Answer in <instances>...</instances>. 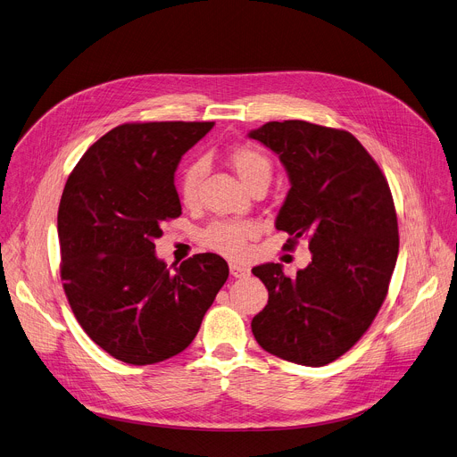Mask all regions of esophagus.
<instances>
[{
    "label": "esophagus",
    "instance_id": "obj_1",
    "mask_svg": "<svg viewBox=\"0 0 457 457\" xmlns=\"http://www.w3.org/2000/svg\"><path fill=\"white\" fill-rule=\"evenodd\" d=\"M229 273H231L235 278H242V277L250 275V270L240 266V264H233V262H231V264H229Z\"/></svg>",
    "mask_w": 457,
    "mask_h": 457
}]
</instances>
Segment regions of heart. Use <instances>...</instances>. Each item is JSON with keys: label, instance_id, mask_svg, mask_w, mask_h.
<instances>
[{"label": "heart", "instance_id": "b5f03b06", "mask_svg": "<svg viewBox=\"0 0 457 457\" xmlns=\"http://www.w3.org/2000/svg\"><path fill=\"white\" fill-rule=\"evenodd\" d=\"M228 160L238 179L250 187L261 179H271L270 158L253 147H235L229 151ZM204 175V162H189L179 180V195L182 202L191 204L196 200L198 184ZM259 233V226L252 220H217L202 231L204 244L210 250L231 259L244 257L245 244Z\"/></svg>", "mask_w": 457, "mask_h": 457}]
</instances>
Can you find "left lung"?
I'll use <instances>...</instances> for the list:
<instances>
[{
    "label": "left lung",
    "instance_id": "left-lung-1",
    "mask_svg": "<svg viewBox=\"0 0 457 457\" xmlns=\"http://www.w3.org/2000/svg\"><path fill=\"white\" fill-rule=\"evenodd\" d=\"M250 138L278 154L292 184L275 220L289 235L284 247L306 237L312 252L292 278L273 262L252 270L268 287L252 331L284 361L324 366L364 336L386 299L399 253L394 198L376 160L348 131L284 120Z\"/></svg>",
    "mask_w": 457,
    "mask_h": 457
}]
</instances>
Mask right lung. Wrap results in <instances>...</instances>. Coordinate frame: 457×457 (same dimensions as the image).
Masks as SVG:
<instances>
[{
  "label": "right lung",
  "mask_w": 457,
  "mask_h": 457,
  "mask_svg": "<svg viewBox=\"0 0 457 457\" xmlns=\"http://www.w3.org/2000/svg\"><path fill=\"white\" fill-rule=\"evenodd\" d=\"M213 126L123 123L67 179L58 210L63 289L79 326L118 361L144 366L186 350L229 275L215 253L175 271L154 253L160 226L182 215L179 162Z\"/></svg>",
  "instance_id": "obj_1"
}]
</instances>
